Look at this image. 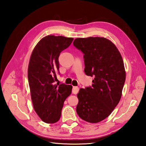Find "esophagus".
<instances>
[{
    "label": "esophagus",
    "instance_id": "1",
    "mask_svg": "<svg viewBox=\"0 0 146 146\" xmlns=\"http://www.w3.org/2000/svg\"><path fill=\"white\" fill-rule=\"evenodd\" d=\"M79 90V88L78 87H73L72 93L74 94H76L78 93Z\"/></svg>",
    "mask_w": 146,
    "mask_h": 146
}]
</instances>
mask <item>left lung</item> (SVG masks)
Listing matches in <instances>:
<instances>
[{"label": "left lung", "instance_id": "1", "mask_svg": "<svg viewBox=\"0 0 146 146\" xmlns=\"http://www.w3.org/2000/svg\"><path fill=\"white\" fill-rule=\"evenodd\" d=\"M74 46L84 54V72L94 77L92 86L80 89L77 94V114L90 123L103 121L111 114L121 99L125 72L119 51L104 37L77 38Z\"/></svg>", "mask_w": 146, "mask_h": 146}]
</instances>
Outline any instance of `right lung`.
<instances>
[{"mask_svg": "<svg viewBox=\"0 0 146 146\" xmlns=\"http://www.w3.org/2000/svg\"><path fill=\"white\" fill-rule=\"evenodd\" d=\"M73 38L47 35L32 51L28 68L31 99L35 112L46 123L59 121L64 102L72 92V86L54 84L59 72V57L69 47Z\"/></svg>", "mask_w": 146, "mask_h": 146, "instance_id": "obj_1", "label": "right lung"}]
</instances>
